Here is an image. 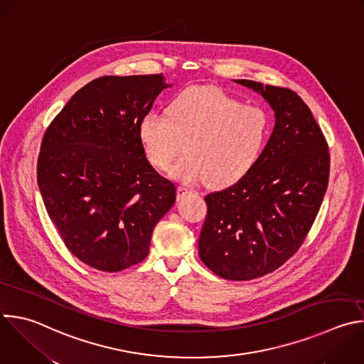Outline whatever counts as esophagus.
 Instances as JSON below:
<instances>
[{
    "label": "esophagus",
    "mask_w": 364,
    "mask_h": 364,
    "mask_svg": "<svg viewBox=\"0 0 364 364\" xmlns=\"http://www.w3.org/2000/svg\"><path fill=\"white\" fill-rule=\"evenodd\" d=\"M188 193H191L190 190H187L186 187H177V200H180V198H183L186 194H188Z\"/></svg>",
    "instance_id": "esophagus-1"
}]
</instances>
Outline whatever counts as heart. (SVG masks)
Instances as JSON below:
<instances>
[{"label":"heart","instance_id":"obj_1","mask_svg":"<svg viewBox=\"0 0 364 364\" xmlns=\"http://www.w3.org/2000/svg\"><path fill=\"white\" fill-rule=\"evenodd\" d=\"M269 127L262 107L241 104L217 87H190L170 101L167 115H144L139 137L147 160L159 170H167L188 143V157L171 168V176L187 184L227 187L257 163Z\"/></svg>","mask_w":364,"mask_h":364}]
</instances>
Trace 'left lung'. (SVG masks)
<instances>
[{
	"mask_svg": "<svg viewBox=\"0 0 364 364\" xmlns=\"http://www.w3.org/2000/svg\"><path fill=\"white\" fill-rule=\"evenodd\" d=\"M234 81L262 94L276 124L253 168L205 196L198 255L217 276L241 282L274 272L300 249L327 190L330 154L310 108L294 91Z\"/></svg>",
	"mask_w": 364,
	"mask_h": 364,
	"instance_id": "left-lung-1",
	"label": "left lung"
}]
</instances>
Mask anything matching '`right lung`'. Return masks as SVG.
<instances>
[{"label":"right lung","mask_w":364,"mask_h":364,"mask_svg":"<svg viewBox=\"0 0 364 364\" xmlns=\"http://www.w3.org/2000/svg\"><path fill=\"white\" fill-rule=\"evenodd\" d=\"M171 84L163 74L105 75L80 88L47 129L37 181L67 249L101 272L143 262L176 186L143 150L139 126Z\"/></svg>","instance_id":"1"}]
</instances>
